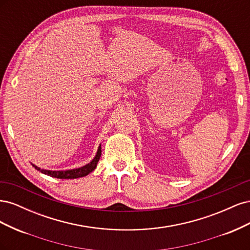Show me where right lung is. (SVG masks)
I'll use <instances>...</instances> for the list:
<instances>
[{
  "label": "right lung",
  "instance_id": "add662e5",
  "mask_svg": "<svg viewBox=\"0 0 250 250\" xmlns=\"http://www.w3.org/2000/svg\"><path fill=\"white\" fill-rule=\"evenodd\" d=\"M101 145L98 148L97 153L95 155V157L93 158V161L86 164L85 166H83V167L80 168H76V169H71V170H62V171H52V170H46V169H41L37 167V166L31 164L33 167L37 170L40 171L43 174H46V175H49L51 177H55V178H60V179H74V178H79V177H83V176H86L87 174H89L90 172H93L96 167H97V164L100 160V156H101Z\"/></svg>",
  "mask_w": 250,
  "mask_h": 250
}]
</instances>
